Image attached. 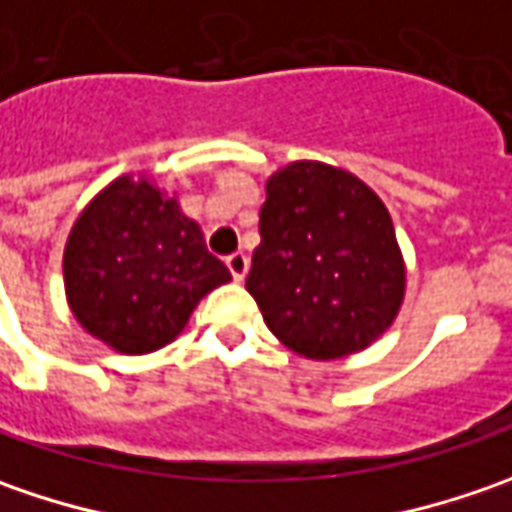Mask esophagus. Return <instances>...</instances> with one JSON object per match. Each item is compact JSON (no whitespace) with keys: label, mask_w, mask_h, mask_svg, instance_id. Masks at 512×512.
<instances>
[{"label":"esophagus","mask_w":512,"mask_h":512,"mask_svg":"<svg viewBox=\"0 0 512 512\" xmlns=\"http://www.w3.org/2000/svg\"><path fill=\"white\" fill-rule=\"evenodd\" d=\"M225 265H227V270L233 273V279H236V282H242V279H245V276H247V267H250V259H247L242 250H236V253H230V256H227Z\"/></svg>","instance_id":"34e87169"}]
</instances>
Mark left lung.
<instances>
[{
	"label": "left lung",
	"instance_id": "left-lung-1",
	"mask_svg": "<svg viewBox=\"0 0 512 512\" xmlns=\"http://www.w3.org/2000/svg\"><path fill=\"white\" fill-rule=\"evenodd\" d=\"M247 293L307 359H342L393 325L404 262L382 199L353 173L293 162L267 182Z\"/></svg>",
	"mask_w": 512,
	"mask_h": 512
}]
</instances>
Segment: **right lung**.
<instances>
[{
    "mask_svg": "<svg viewBox=\"0 0 512 512\" xmlns=\"http://www.w3.org/2000/svg\"><path fill=\"white\" fill-rule=\"evenodd\" d=\"M230 282L193 219L148 179L122 176L90 202L65 247V290L90 336L119 353L173 342L193 307Z\"/></svg>",
    "mask_w": 512,
    "mask_h": 512,
    "instance_id": "obj_1",
    "label": "right lung"
}]
</instances>
